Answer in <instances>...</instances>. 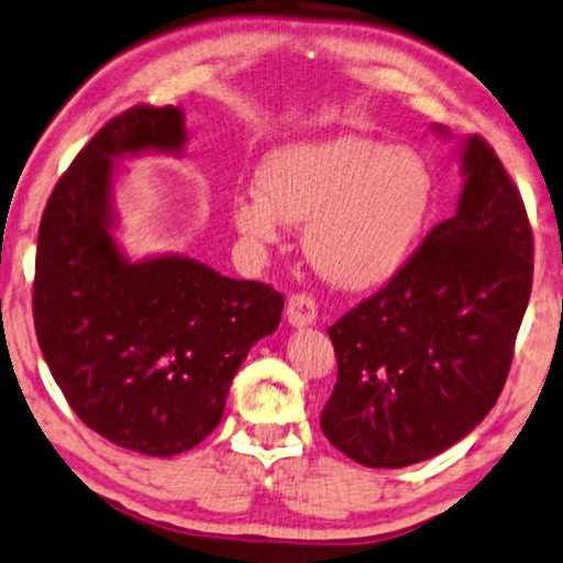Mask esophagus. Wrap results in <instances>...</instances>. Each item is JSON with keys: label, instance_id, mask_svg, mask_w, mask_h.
I'll return each instance as SVG.
<instances>
[{"label": "esophagus", "instance_id": "1", "mask_svg": "<svg viewBox=\"0 0 563 563\" xmlns=\"http://www.w3.org/2000/svg\"><path fill=\"white\" fill-rule=\"evenodd\" d=\"M317 301H313L311 296L306 294H296L288 298V306H286V317H288V324L294 327H309L317 321Z\"/></svg>", "mask_w": 563, "mask_h": 563}]
</instances>
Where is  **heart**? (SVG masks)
Listing matches in <instances>:
<instances>
[{"instance_id": "heart-1", "label": "heart", "mask_w": 563, "mask_h": 563, "mask_svg": "<svg viewBox=\"0 0 563 563\" xmlns=\"http://www.w3.org/2000/svg\"><path fill=\"white\" fill-rule=\"evenodd\" d=\"M257 185L231 208L242 239L273 244L283 221L306 223V257L321 277L350 290L376 288L407 265L434 200L422 156L365 136L275 148L260 164Z\"/></svg>"}]
</instances>
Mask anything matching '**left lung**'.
I'll return each mask as SVG.
<instances>
[{
	"instance_id": "8db88e82",
	"label": "left lung",
	"mask_w": 563,
	"mask_h": 563,
	"mask_svg": "<svg viewBox=\"0 0 563 563\" xmlns=\"http://www.w3.org/2000/svg\"><path fill=\"white\" fill-rule=\"evenodd\" d=\"M461 167L453 219L424 236L386 288L327 329L336 384L321 432L368 468L448 451L505 388L533 288V231L484 139L463 141Z\"/></svg>"
}]
</instances>
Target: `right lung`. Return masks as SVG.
Listing matches in <instances>:
<instances>
[{
	"mask_svg": "<svg viewBox=\"0 0 563 563\" xmlns=\"http://www.w3.org/2000/svg\"><path fill=\"white\" fill-rule=\"evenodd\" d=\"M179 108L104 123L51 192L37 231L33 319L51 376L89 430L144 455H177L221 422L254 342L280 324L283 296L183 254L131 260L115 229V162L183 154Z\"/></svg>",
	"mask_w": 563,
	"mask_h": 563,
	"instance_id": "add662e5",
	"label": "right lung"
}]
</instances>
